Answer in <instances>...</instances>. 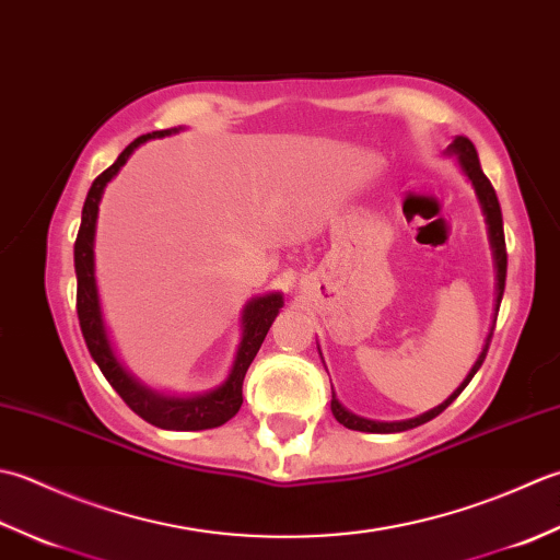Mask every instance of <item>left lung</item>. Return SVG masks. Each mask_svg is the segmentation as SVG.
<instances>
[{
    "label": "left lung",
    "instance_id": "1",
    "mask_svg": "<svg viewBox=\"0 0 560 560\" xmlns=\"http://www.w3.org/2000/svg\"><path fill=\"white\" fill-rule=\"evenodd\" d=\"M447 154L450 156H456V162H459L464 176L471 180V186L476 190V198H478V205H481V212L486 217V230H488V242H490V250H493V268H495V300H493V312L498 316V310H500V302H503V292H505V272H508V250H505V232H503V212H500V202H498V196L493 186H490V180L486 178L483 168H481V162H478V154H476V147L474 142L469 140V137L464 135H456L452 144L447 147ZM493 326H495V318H493ZM490 336H493V328L488 330L486 336V343L481 348V355L476 358L474 368L469 370V374H466V380L456 386L454 394L447 398V401H442L440 406L430 408L428 413L418 416V418H410V420H394V423H382V420H368V418H360L355 413H350V410L338 401L336 398V392H334V398H330V410H334V416L340 425H346L348 430H360V432H404V430H410V428H418L428 423V420L438 418L444 408H447L456 396H459L466 384H469L474 380V374L478 372V368H481L483 360H486V352H488V346H490ZM318 355H322V350H318Z\"/></svg>",
    "mask_w": 560,
    "mask_h": 560
}]
</instances>
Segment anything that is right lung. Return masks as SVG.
<instances>
[{
  "label": "right lung",
  "mask_w": 560,
  "mask_h": 560,
  "mask_svg": "<svg viewBox=\"0 0 560 560\" xmlns=\"http://www.w3.org/2000/svg\"><path fill=\"white\" fill-rule=\"evenodd\" d=\"M178 132V128L171 130H156L140 135L135 142H130L120 156L113 162L104 174H101L89 188V196L84 200L82 210V226H79L77 242H74V270H77V314L79 326L86 340V348L91 358L104 372L108 384L120 394V398L128 404L137 416L144 418L162 430H210L220 428L226 420L238 413L244 404V376L248 364L254 362L260 343L266 340L268 328L276 322V316L282 310V294L268 292L254 296L242 312V340H238L236 355L232 362V370L226 380L205 394L192 396H166L159 394L150 386L142 384L137 376L120 362L116 348L110 343L108 328L104 322V312H101V296L96 284V256H94V242H96V220H98V202L104 196V188L110 178H116L118 171L128 162L130 154L137 147L156 140V137H166Z\"/></svg>",
  "instance_id": "1"
}]
</instances>
